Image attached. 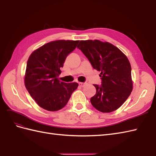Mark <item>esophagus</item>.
<instances>
[{"label": "esophagus", "mask_w": 156, "mask_h": 156, "mask_svg": "<svg viewBox=\"0 0 156 156\" xmlns=\"http://www.w3.org/2000/svg\"><path fill=\"white\" fill-rule=\"evenodd\" d=\"M87 84L86 82H79V86L81 87H84Z\"/></svg>", "instance_id": "esophagus-1"}]
</instances>
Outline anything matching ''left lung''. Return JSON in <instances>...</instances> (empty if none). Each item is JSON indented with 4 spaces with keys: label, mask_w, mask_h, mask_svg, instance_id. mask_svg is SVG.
Segmentation results:
<instances>
[{
    "label": "left lung",
    "mask_w": 156,
    "mask_h": 156,
    "mask_svg": "<svg viewBox=\"0 0 156 156\" xmlns=\"http://www.w3.org/2000/svg\"><path fill=\"white\" fill-rule=\"evenodd\" d=\"M78 48L92 67L100 72L102 84H94L96 94L90 98L92 106L104 113L116 110L128 99L133 89L131 65L116 46L98 40L81 41Z\"/></svg>",
    "instance_id": "8db88e82"
}]
</instances>
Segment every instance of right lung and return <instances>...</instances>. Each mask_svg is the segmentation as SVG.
<instances>
[{
	"instance_id": "obj_1",
	"label": "right lung",
	"mask_w": 156,
	"mask_h": 156,
	"mask_svg": "<svg viewBox=\"0 0 156 156\" xmlns=\"http://www.w3.org/2000/svg\"><path fill=\"white\" fill-rule=\"evenodd\" d=\"M79 41H52L40 47L29 56L24 84L40 107L48 111L63 108L78 84L58 80L67 56L76 48Z\"/></svg>"
}]
</instances>
